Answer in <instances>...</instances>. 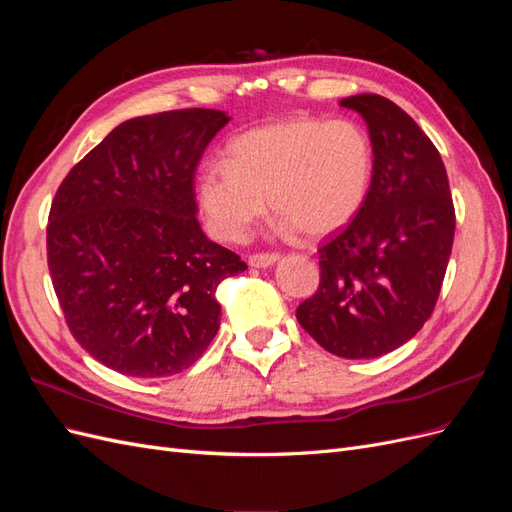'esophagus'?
I'll list each match as a JSON object with an SVG mask.
<instances>
[{"instance_id": "34e87169", "label": "esophagus", "mask_w": 512, "mask_h": 512, "mask_svg": "<svg viewBox=\"0 0 512 512\" xmlns=\"http://www.w3.org/2000/svg\"><path fill=\"white\" fill-rule=\"evenodd\" d=\"M280 260V254L277 252H262V254H252L250 256V265L256 267V269H265V267H271L273 262Z\"/></svg>"}]
</instances>
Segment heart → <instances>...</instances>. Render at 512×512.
Returning a JSON list of instances; mask_svg holds the SVG:
<instances>
[{"label":"heart","mask_w":512,"mask_h":512,"mask_svg":"<svg viewBox=\"0 0 512 512\" xmlns=\"http://www.w3.org/2000/svg\"><path fill=\"white\" fill-rule=\"evenodd\" d=\"M371 170L374 149L359 123L292 117L232 138L228 164L200 170L198 203L222 241L245 239L267 213V198L284 228L322 237L359 213Z\"/></svg>","instance_id":"b5f03b06"}]
</instances>
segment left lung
<instances>
[{"label":"left lung","instance_id":"1","mask_svg":"<svg viewBox=\"0 0 512 512\" xmlns=\"http://www.w3.org/2000/svg\"><path fill=\"white\" fill-rule=\"evenodd\" d=\"M361 113L374 173L354 220L320 245V284L297 307L316 342L344 359H376L429 320L455 239L440 153L416 121L376 94L339 102Z\"/></svg>","mask_w":512,"mask_h":512}]
</instances>
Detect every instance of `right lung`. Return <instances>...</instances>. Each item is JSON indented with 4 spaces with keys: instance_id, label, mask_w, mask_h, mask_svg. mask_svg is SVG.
<instances>
[{
    "instance_id": "1",
    "label": "right lung",
    "mask_w": 512,
    "mask_h": 512,
    "mask_svg": "<svg viewBox=\"0 0 512 512\" xmlns=\"http://www.w3.org/2000/svg\"><path fill=\"white\" fill-rule=\"evenodd\" d=\"M228 123L213 108L123 121L61 181L46 260L72 337L123 376L194 365L220 329L215 290L247 269L205 237L194 175Z\"/></svg>"
}]
</instances>
